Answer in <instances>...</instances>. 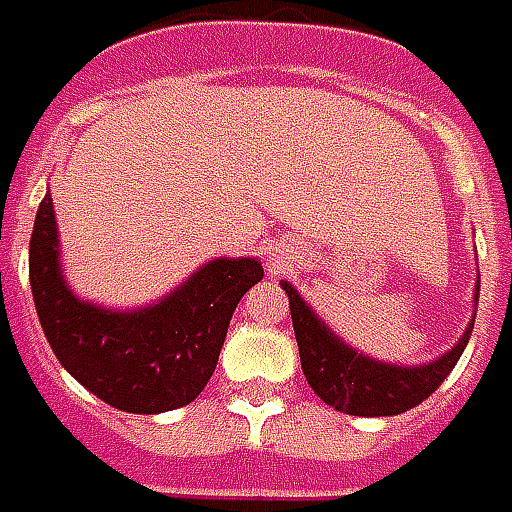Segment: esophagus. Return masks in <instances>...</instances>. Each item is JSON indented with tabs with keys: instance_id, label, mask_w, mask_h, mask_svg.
I'll return each mask as SVG.
<instances>
[{
	"instance_id": "obj_1",
	"label": "esophagus",
	"mask_w": 512,
	"mask_h": 512,
	"mask_svg": "<svg viewBox=\"0 0 512 512\" xmlns=\"http://www.w3.org/2000/svg\"><path fill=\"white\" fill-rule=\"evenodd\" d=\"M286 267H289V259H286V256H281V253L270 259V270H273V273H284Z\"/></svg>"
}]
</instances>
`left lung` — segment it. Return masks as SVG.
<instances>
[{"mask_svg": "<svg viewBox=\"0 0 512 512\" xmlns=\"http://www.w3.org/2000/svg\"><path fill=\"white\" fill-rule=\"evenodd\" d=\"M281 286L289 295L292 328H295L300 364L308 386L322 402L350 416H394L416 408L455 369L474 328V322H469L458 344L430 364H386L358 353L353 344L339 339L311 311L306 300L297 295V289L289 281ZM477 300H480V284L474 289V314H477Z\"/></svg>", "mask_w": 512, "mask_h": 512, "instance_id": "obj_1", "label": "left lung"}]
</instances>
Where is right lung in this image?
Segmentation results:
<instances>
[{
	"label": "right lung",
	"mask_w": 512,
	"mask_h": 512,
	"mask_svg": "<svg viewBox=\"0 0 512 512\" xmlns=\"http://www.w3.org/2000/svg\"><path fill=\"white\" fill-rule=\"evenodd\" d=\"M259 259H212L154 306L115 311L76 297L63 278L52 195L30 239V286L57 361L88 391L126 413L190 405L215 372L234 308L259 284Z\"/></svg>",
	"instance_id": "add662e5"
}]
</instances>
